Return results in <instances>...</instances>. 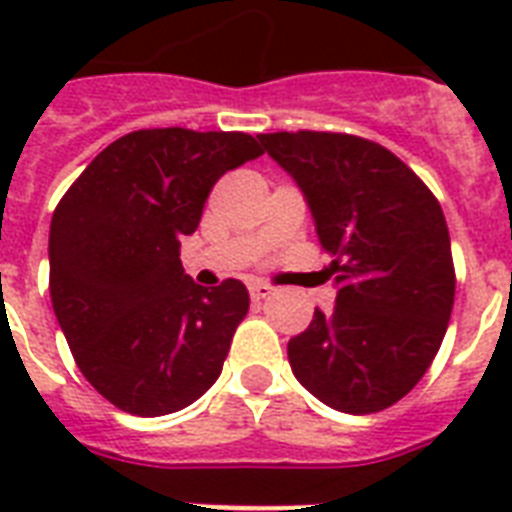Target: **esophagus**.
<instances>
[{
	"mask_svg": "<svg viewBox=\"0 0 512 512\" xmlns=\"http://www.w3.org/2000/svg\"><path fill=\"white\" fill-rule=\"evenodd\" d=\"M248 291H251L253 301H261V299H267L269 293L275 291V288H272V285H267V283H253Z\"/></svg>",
	"mask_w": 512,
	"mask_h": 512,
	"instance_id": "34e87169",
	"label": "esophagus"
}]
</instances>
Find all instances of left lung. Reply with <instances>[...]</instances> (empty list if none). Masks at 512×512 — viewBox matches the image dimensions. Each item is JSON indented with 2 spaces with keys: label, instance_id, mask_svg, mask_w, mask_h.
<instances>
[{
  "label": "left lung",
  "instance_id": "obj_1",
  "mask_svg": "<svg viewBox=\"0 0 512 512\" xmlns=\"http://www.w3.org/2000/svg\"><path fill=\"white\" fill-rule=\"evenodd\" d=\"M328 253L336 307L288 342L293 376L326 406L374 414L414 390L454 307L449 227L433 192L384 146L347 133H264Z\"/></svg>",
  "mask_w": 512,
  "mask_h": 512
}]
</instances>
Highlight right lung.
Instances as JSON below:
<instances>
[{"label":"right lung","instance_id":"1","mask_svg":"<svg viewBox=\"0 0 512 512\" xmlns=\"http://www.w3.org/2000/svg\"><path fill=\"white\" fill-rule=\"evenodd\" d=\"M264 154L248 133L136 130L98 154L50 221V299L85 379L128 414L181 411L219 379L248 315L240 280L178 259L213 184Z\"/></svg>","mask_w":512,"mask_h":512}]
</instances>
